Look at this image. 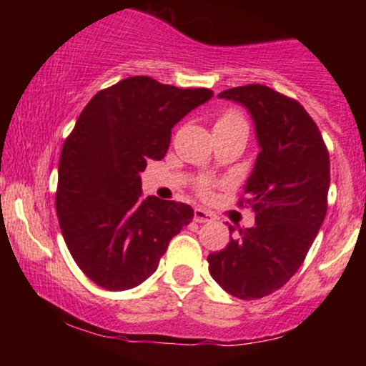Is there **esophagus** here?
I'll return each mask as SVG.
<instances>
[{"instance_id":"esophagus-1","label":"esophagus","mask_w":366,"mask_h":366,"mask_svg":"<svg viewBox=\"0 0 366 366\" xmlns=\"http://www.w3.org/2000/svg\"><path fill=\"white\" fill-rule=\"evenodd\" d=\"M194 220L197 222V224H207V222L215 220V215H213L212 212H208V209L196 208L194 209Z\"/></svg>"}]
</instances>
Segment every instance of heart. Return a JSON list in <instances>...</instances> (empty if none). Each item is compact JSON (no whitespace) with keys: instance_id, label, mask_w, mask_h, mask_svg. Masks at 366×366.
<instances>
[{"instance_id":"b5f03b06","label":"heart","mask_w":366,"mask_h":366,"mask_svg":"<svg viewBox=\"0 0 366 366\" xmlns=\"http://www.w3.org/2000/svg\"><path fill=\"white\" fill-rule=\"evenodd\" d=\"M237 124H244V120H242L241 117H237L236 113H227V115L220 117V119L217 120L215 127H220V125H237ZM199 189H201V192H203V194H207V192H208V184L207 182L201 184Z\"/></svg>"}]
</instances>
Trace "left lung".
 I'll return each mask as SVG.
<instances>
[{
	"instance_id": "8db88e82",
	"label": "left lung",
	"mask_w": 366,
	"mask_h": 366,
	"mask_svg": "<svg viewBox=\"0 0 366 366\" xmlns=\"http://www.w3.org/2000/svg\"><path fill=\"white\" fill-rule=\"evenodd\" d=\"M249 113L259 153L244 184L249 229L208 254L213 280L239 300L275 292L305 262L327 213L330 162L322 134L300 103L262 84L218 94Z\"/></svg>"
}]
</instances>
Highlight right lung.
Segmentation results:
<instances>
[{"label": "right lung", "instance_id": "1", "mask_svg": "<svg viewBox=\"0 0 366 366\" xmlns=\"http://www.w3.org/2000/svg\"><path fill=\"white\" fill-rule=\"evenodd\" d=\"M212 96L136 75L99 91L82 110L63 144L54 203L70 254L99 287H137L191 224L189 204L142 197L141 172L165 157L172 129Z\"/></svg>", "mask_w": 366, "mask_h": 366}]
</instances>
